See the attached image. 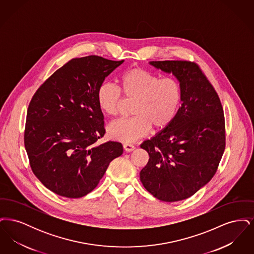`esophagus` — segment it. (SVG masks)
<instances>
[{
  "label": "esophagus",
  "instance_id": "esophagus-1",
  "mask_svg": "<svg viewBox=\"0 0 254 254\" xmlns=\"http://www.w3.org/2000/svg\"><path fill=\"white\" fill-rule=\"evenodd\" d=\"M124 149L126 151H127V152H130V151H133L135 149V146L131 145V144H127H127H124Z\"/></svg>",
  "mask_w": 254,
  "mask_h": 254
}]
</instances>
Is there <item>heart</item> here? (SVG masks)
Masks as SVG:
<instances>
[{"label": "heart", "instance_id": "heart-1", "mask_svg": "<svg viewBox=\"0 0 254 254\" xmlns=\"http://www.w3.org/2000/svg\"><path fill=\"white\" fill-rule=\"evenodd\" d=\"M121 92L134 101L128 119H119L109 126L111 138L131 143L150 131L169 127L177 116L183 99L182 85L175 78H160L144 68H133L122 76L118 87L111 84L101 85L97 91L98 107L109 116L119 113Z\"/></svg>", "mask_w": 254, "mask_h": 254}]
</instances>
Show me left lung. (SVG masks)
Masks as SVG:
<instances>
[{"instance_id":"left-lung-1","label":"left lung","mask_w":254,"mask_h":254,"mask_svg":"<svg viewBox=\"0 0 254 254\" xmlns=\"http://www.w3.org/2000/svg\"><path fill=\"white\" fill-rule=\"evenodd\" d=\"M149 64L176 77L183 99L169 127L141 145L149 160L140 179L155 198L177 202L196 193L215 174L226 146L224 111L215 89L193 62Z\"/></svg>"}]
</instances>
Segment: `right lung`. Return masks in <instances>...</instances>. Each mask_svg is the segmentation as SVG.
Returning a JSON list of instances; mask_svg holds the SVG:
<instances>
[{
  "label": "right lung",
  "mask_w": 254,
  "mask_h": 254,
  "mask_svg": "<svg viewBox=\"0 0 254 254\" xmlns=\"http://www.w3.org/2000/svg\"><path fill=\"white\" fill-rule=\"evenodd\" d=\"M124 63L90 55L67 62L41 85L26 114L24 146L37 178L49 190L67 198L92 191L123 145L105 135L97 91Z\"/></svg>",
  "instance_id": "1"
}]
</instances>
